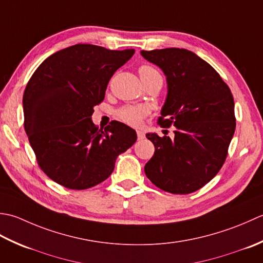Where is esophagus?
<instances>
[{
	"label": "esophagus",
	"mask_w": 263,
	"mask_h": 263,
	"mask_svg": "<svg viewBox=\"0 0 263 263\" xmlns=\"http://www.w3.org/2000/svg\"><path fill=\"white\" fill-rule=\"evenodd\" d=\"M144 137H145V135H144V133L142 130H137L138 141H142V139H144Z\"/></svg>",
	"instance_id": "esophagus-1"
}]
</instances>
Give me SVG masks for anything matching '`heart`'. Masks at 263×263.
<instances>
[{"label":"heart","instance_id":"b5f03b06","mask_svg":"<svg viewBox=\"0 0 263 263\" xmlns=\"http://www.w3.org/2000/svg\"><path fill=\"white\" fill-rule=\"evenodd\" d=\"M139 76L142 80H147L154 77H161L158 70L151 66L144 64L139 68ZM147 109L145 106H124L119 111H118V116H119L122 121L127 122L128 125L132 126H138L141 124L143 117L147 115Z\"/></svg>","mask_w":263,"mask_h":263}]
</instances>
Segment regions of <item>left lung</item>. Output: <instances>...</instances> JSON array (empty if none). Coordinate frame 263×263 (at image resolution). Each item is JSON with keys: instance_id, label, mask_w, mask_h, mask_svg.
Returning a JSON list of instances; mask_svg holds the SVG:
<instances>
[{"instance_id": "1", "label": "left lung", "mask_w": 263, "mask_h": 263, "mask_svg": "<svg viewBox=\"0 0 263 263\" xmlns=\"http://www.w3.org/2000/svg\"><path fill=\"white\" fill-rule=\"evenodd\" d=\"M167 78V98L159 124L176 127L175 137L147 133L154 154L144 171L173 194H190L208 184L226 160L236 120L234 99L219 73L185 49L141 51Z\"/></svg>"}]
</instances>
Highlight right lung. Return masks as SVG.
Returning <instances> with one entry per match:
<instances>
[{
  "label": "right lung",
  "instance_id": "right-lung-1",
  "mask_svg": "<svg viewBox=\"0 0 263 263\" xmlns=\"http://www.w3.org/2000/svg\"><path fill=\"white\" fill-rule=\"evenodd\" d=\"M134 53L76 44L53 53L29 79L25 130L41 169L55 183L70 190L102 183L118 155L136 142V132L122 122L102 130L92 121L110 78Z\"/></svg>",
  "mask_w": 263,
  "mask_h": 263
}]
</instances>
